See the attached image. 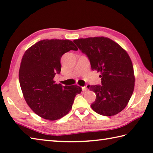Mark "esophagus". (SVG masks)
<instances>
[{
    "label": "esophagus",
    "instance_id": "34e87169",
    "mask_svg": "<svg viewBox=\"0 0 153 153\" xmlns=\"http://www.w3.org/2000/svg\"><path fill=\"white\" fill-rule=\"evenodd\" d=\"M82 91H86L88 90V88L86 86H84V87H82Z\"/></svg>",
    "mask_w": 153,
    "mask_h": 153
}]
</instances>
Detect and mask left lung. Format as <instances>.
<instances>
[{
	"label": "left lung",
	"mask_w": 153,
	"mask_h": 153,
	"mask_svg": "<svg viewBox=\"0 0 153 153\" xmlns=\"http://www.w3.org/2000/svg\"><path fill=\"white\" fill-rule=\"evenodd\" d=\"M90 60L91 69L100 73L101 85H88L96 94L91 107L99 114L114 116L126 106L134 88V69L127 52L104 37L74 41Z\"/></svg>",
	"instance_id": "1"
}]
</instances>
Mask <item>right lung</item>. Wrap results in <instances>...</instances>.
Instances as JSON below:
<instances>
[{
	"label": "right lung",
	"mask_w": 153,
	"mask_h": 153,
	"mask_svg": "<svg viewBox=\"0 0 153 153\" xmlns=\"http://www.w3.org/2000/svg\"><path fill=\"white\" fill-rule=\"evenodd\" d=\"M77 47L68 39H44L25 53L19 69V82L27 104L33 112L46 120H56L72 108L74 98L80 94L78 85L55 84L61 71L62 55Z\"/></svg>",
	"instance_id": "1"
}]
</instances>
